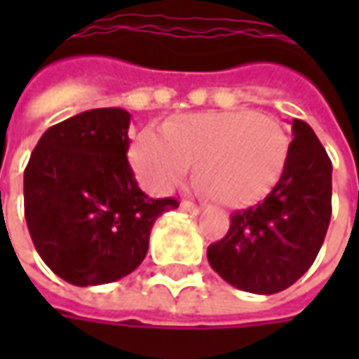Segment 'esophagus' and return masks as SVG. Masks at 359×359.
<instances>
[{
  "label": "esophagus",
  "mask_w": 359,
  "mask_h": 359,
  "mask_svg": "<svg viewBox=\"0 0 359 359\" xmlns=\"http://www.w3.org/2000/svg\"><path fill=\"white\" fill-rule=\"evenodd\" d=\"M180 210L188 211V213L196 215V213H200V211H202V208H200V205H196V203L188 202V200H184V202H180Z\"/></svg>",
  "instance_id": "esophagus-1"
}]
</instances>
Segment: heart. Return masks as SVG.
<instances>
[{
  "mask_svg": "<svg viewBox=\"0 0 359 359\" xmlns=\"http://www.w3.org/2000/svg\"><path fill=\"white\" fill-rule=\"evenodd\" d=\"M288 151V134L277 121L256 111H213L172 118L163 134L142 130L130 148V163L156 192L171 190L196 163V184L208 198L248 205L275 188Z\"/></svg>",
  "mask_w": 359,
  "mask_h": 359,
  "instance_id": "1",
  "label": "heart"
}]
</instances>
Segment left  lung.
<instances>
[{
  "label": "left lung",
  "mask_w": 359,
  "mask_h": 359,
  "mask_svg": "<svg viewBox=\"0 0 359 359\" xmlns=\"http://www.w3.org/2000/svg\"><path fill=\"white\" fill-rule=\"evenodd\" d=\"M283 177L264 202L234 211L225 238L208 262L229 285L275 294L294 285L316 262L331 221L332 165L308 123L292 118Z\"/></svg>",
  "instance_id": "8db88e82"
}]
</instances>
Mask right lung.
<instances>
[{"mask_svg": "<svg viewBox=\"0 0 359 359\" xmlns=\"http://www.w3.org/2000/svg\"><path fill=\"white\" fill-rule=\"evenodd\" d=\"M130 113L102 107L50 126L25 169L34 248L74 286L113 283L148 254L151 226L175 198H148L126 159Z\"/></svg>", "mask_w": 359, "mask_h": 359, "instance_id": "1", "label": "right lung"}]
</instances>
